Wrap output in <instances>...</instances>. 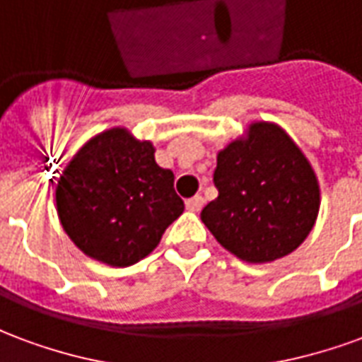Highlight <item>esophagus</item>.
Masks as SVG:
<instances>
[{"label": "esophagus", "mask_w": 362, "mask_h": 362, "mask_svg": "<svg viewBox=\"0 0 362 362\" xmlns=\"http://www.w3.org/2000/svg\"><path fill=\"white\" fill-rule=\"evenodd\" d=\"M186 207H188L189 211H194L197 213L202 207H204V197L202 196H194V197H189L188 202H186Z\"/></svg>", "instance_id": "obj_1"}]
</instances>
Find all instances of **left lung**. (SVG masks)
I'll list each match as a JSON object with an SVG mask.
<instances>
[{
    "label": "left lung",
    "instance_id": "left-lung-1",
    "mask_svg": "<svg viewBox=\"0 0 362 362\" xmlns=\"http://www.w3.org/2000/svg\"><path fill=\"white\" fill-rule=\"evenodd\" d=\"M219 196L202 221L248 264L285 258L306 240L320 211V184L300 147L275 122L254 119L217 153Z\"/></svg>",
    "mask_w": 362,
    "mask_h": 362
}]
</instances>
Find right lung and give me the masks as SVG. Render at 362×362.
Instances as JSON below:
<instances>
[{
    "label": "right lung",
    "instance_id": "obj_1",
    "mask_svg": "<svg viewBox=\"0 0 362 362\" xmlns=\"http://www.w3.org/2000/svg\"><path fill=\"white\" fill-rule=\"evenodd\" d=\"M66 235L89 258L127 267L147 258L184 211L174 174L155 160V145L116 126L90 137L56 184Z\"/></svg>",
    "mask_w": 362,
    "mask_h": 362
}]
</instances>
